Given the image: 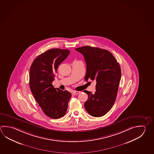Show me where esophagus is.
<instances>
[{
  "instance_id": "34e87169",
  "label": "esophagus",
  "mask_w": 154,
  "mask_h": 154,
  "mask_svg": "<svg viewBox=\"0 0 154 154\" xmlns=\"http://www.w3.org/2000/svg\"><path fill=\"white\" fill-rule=\"evenodd\" d=\"M80 93H81L80 91H73L72 93V95H76Z\"/></svg>"
}]
</instances>
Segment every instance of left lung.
I'll return each instance as SVG.
<instances>
[{
  "label": "left lung",
  "mask_w": 154,
  "mask_h": 154,
  "mask_svg": "<svg viewBox=\"0 0 154 154\" xmlns=\"http://www.w3.org/2000/svg\"><path fill=\"white\" fill-rule=\"evenodd\" d=\"M75 49L83 54L87 64L85 80L96 82L95 94L83 91L88 95L84 107L91 116H103L110 110L116 100L121 79L119 64L106 49L88 46Z\"/></svg>",
  "instance_id": "obj_1"
}]
</instances>
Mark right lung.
<instances>
[{
    "label": "right lung",
    "mask_w": 154,
    "mask_h": 154,
    "mask_svg": "<svg viewBox=\"0 0 154 154\" xmlns=\"http://www.w3.org/2000/svg\"><path fill=\"white\" fill-rule=\"evenodd\" d=\"M70 54L68 49L53 48L41 54L32 62L29 71V86L44 113L58 119L66 113L71 94L52 85L58 66Z\"/></svg>",
    "instance_id": "obj_1"
}]
</instances>
